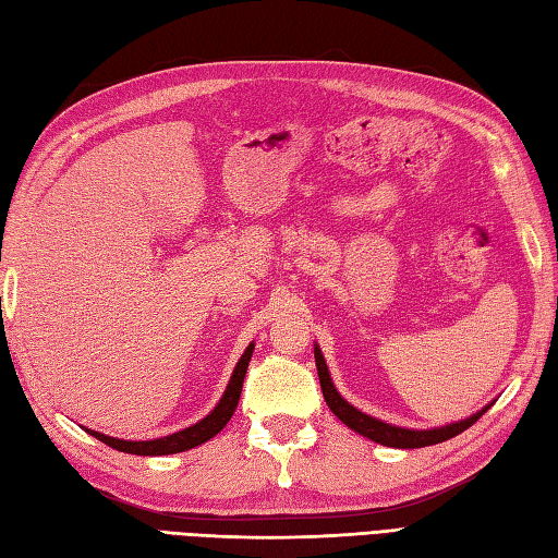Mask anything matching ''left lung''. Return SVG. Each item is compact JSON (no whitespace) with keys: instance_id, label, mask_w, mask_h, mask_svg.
<instances>
[{"instance_id":"left-lung-1","label":"left lung","mask_w":558,"mask_h":558,"mask_svg":"<svg viewBox=\"0 0 558 558\" xmlns=\"http://www.w3.org/2000/svg\"><path fill=\"white\" fill-rule=\"evenodd\" d=\"M314 356H316L320 390H323V397H326V404L330 407V411L344 425L352 427L354 433L364 435V437L373 439V442L385 445V447L416 449V447H430V445H437V442H445V439L457 437L459 433L469 430V427L489 409V407H485L483 411L473 413L471 418L459 421V423H451V425H445V427H433V430H407V427H397V425H390V423H383L378 418H371V416H366L364 411H359V409H354L352 404H349V401H344L340 397V392L335 390V385L330 380V373H328V366H326V359H323L318 347L314 349Z\"/></svg>"}]
</instances>
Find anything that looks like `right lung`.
<instances>
[{"instance_id": "right-lung-1", "label": "right lung", "mask_w": 558, "mask_h": 558, "mask_svg": "<svg viewBox=\"0 0 558 558\" xmlns=\"http://www.w3.org/2000/svg\"><path fill=\"white\" fill-rule=\"evenodd\" d=\"M252 352H254V344H250L247 349H244V354L240 356L235 371H232V378H230V383L226 387V395L220 397V401H218V407L204 421L185 427V430L173 433V435H168V437H159V439H149V442H128V439L107 437V435L95 433V430H87V433L95 435L97 439H101V442L109 445L111 449H119V451H125V454H137V457L178 454V451H185V449H192V447H197V445H204L206 439H211L214 435H218L220 430H223L226 423L232 418V413H235L240 395H242L244 373H247Z\"/></svg>"}]
</instances>
